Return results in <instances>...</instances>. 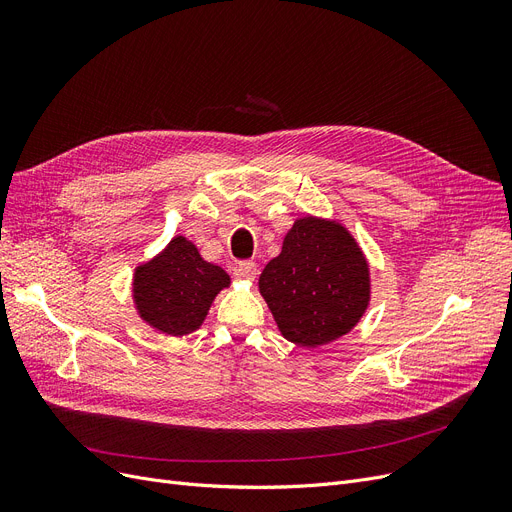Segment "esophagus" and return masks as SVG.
<instances>
[{
	"label": "esophagus",
	"instance_id": "obj_1",
	"mask_svg": "<svg viewBox=\"0 0 512 512\" xmlns=\"http://www.w3.org/2000/svg\"><path fill=\"white\" fill-rule=\"evenodd\" d=\"M236 276L242 280H255L257 278V265L253 261H242L236 267Z\"/></svg>",
	"mask_w": 512,
	"mask_h": 512
}]
</instances>
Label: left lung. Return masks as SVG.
<instances>
[{"mask_svg": "<svg viewBox=\"0 0 512 512\" xmlns=\"http://www.w3.org/2000/svg\"><path fill=\"white\" fill-rule=\"evenodd\" d=\"M259 292L282 336L315 348L359 324L369 305V265L344 226L307 215L265 265Z\"/></svg>", "mask_w": 512, "mask_h": 512, "instance_id": "left-lung-1", "label": "left lung"}]
</instances>
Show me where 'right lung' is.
<instances>
[{
    "mask_svg": "<svg viewBox=\"0 0 512 512\" xmlns=\"http://www.w3.org/2000/svg\"><path fill=\"white\" fill-rule=\"evenodd\" d=\"M230 276L222 267L207 263L184 236L151 261L134 270L132 297L143 321L159 332L184 336L195 332Z\"/></svg>",
    "mask_w": 512,
    "mask_h": 512,
    "instance_id": "add662e5",
    "label": "right lung"
}]
</instances>
